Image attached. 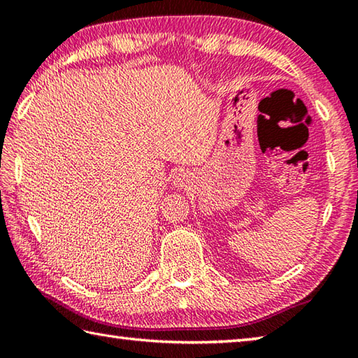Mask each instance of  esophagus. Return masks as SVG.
Wrapping results in <instances>:
<instances>
[{
	"mask_svg": "<svg viewBox=\"0 0 358 358\" xmlns=\"http://www.w3.org/2000/svg\"><path fill=\"white\" fill-rule=\"evenodd\" d=\"M185 178H186V175H183V173H181V175H180V177L177 178V183H178L180 186H183V185H185Z\"/></svg>",
	"mask_w": 358,
	"mask_h": 358,
	"instance_id": "obj_1",
	"label": "esophagus"
}]
</instances>
